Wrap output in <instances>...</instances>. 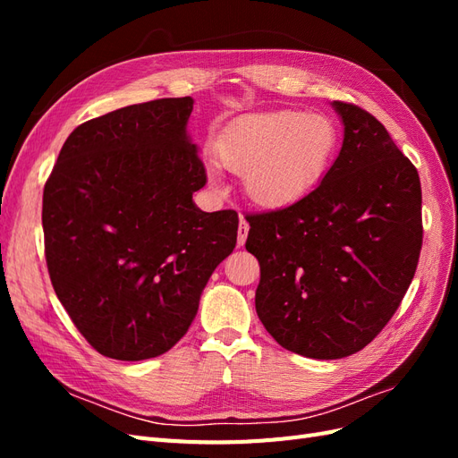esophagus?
I'll return each mask as SVG.
<instances>
[{
  "label": "esophagus",
  "instance_id": "1",
  "mask_svg": "<svg viewBox=\"0 0 458 458\" xmlns=\"http://www.w3.org/2000/svg\"><path fill=\"white\" fill-rule=\"evenodd\" d=\"M248 231H250V225L246 224V219L241 217V224H239V231H237V242L239 246H242L246 242V237H248Z\"/></svg>",
  "mask_w": 458,
  "mask_h": 458
}]
</instances>
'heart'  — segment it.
Segmentation results:
<instances>
[{
    "instance_id": "b5f03b06",
    "label": "heart",
    "mask_w": 458,
    "mask_h": 458,
    "mask_svg": "<svg viewBox=\"0 0 458 458\" xmlns=\"http://www.w3.org/2000/svg\"><path fill=\"white\" fill-rule=\"evenodd\" d=\"M336 145L330 118L284 108L237 118L221 133L216 150L221 165L242 174L248 200L281 210L318 183Z\"/></svg>"
}]
</instances>
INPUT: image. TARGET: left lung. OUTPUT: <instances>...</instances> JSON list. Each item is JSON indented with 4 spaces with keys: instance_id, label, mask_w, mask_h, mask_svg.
Here are the masks:
<instances>
[{
    "instance_id": "8db88e82",
    "label": "left lung",
    "mask_w": 458,
    "mask_h": 458,
    "mask_svg": "<svg viewBox=\"0 0 458 458\" xmlns=\"http://www.w3.org/2000/svg\"><path fill=\"white\" fill-rule=\"evenodd\" d=\"M332 106L344 143L321 185L283 210L246 216L259 321L284 350L311 359L348 357L377 338L422 248L417 168L367 110Z\"/></svg>"
}]
</instances>
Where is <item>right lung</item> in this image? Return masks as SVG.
Segmentation results:
<instances>
[{"instance_id":"obj_1","label":"right lung","mask_w":458,"mask_h":458,"mask_svg":"<svg viewBox=\"0 0 458 458\" xmlns=\"http://www.w3.org/2000/svg\"><path fill=\"white\" fill-rule=\"evenodd\" d=\"M191 97L123 106L78 126L44 189L55 294L93 350L143 361L172 350L237 244L234 210L202 212Z\"/></svg>"}]
</instances>
